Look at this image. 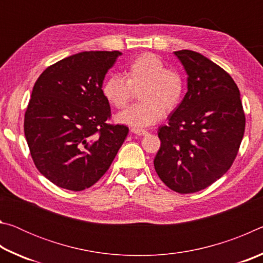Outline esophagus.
Segmentation results:
<instances>
[{
  "label": "esophagus",
  "mask_w": 263,
  "mask_h": 263,
  "mask_svg": "<svg viewBox=\"0 0 263 263\" xmlns=\"http://www.w3.org/2000/svg\"><path fill=\"white\" fill-rule=\"evenodd\" d=\"M133 133H136V135H138V136H146L147 135V131L146 130H144V128H132L131 130Z\"/></svg>",
  "instance_id": "1"
}]
</instances>
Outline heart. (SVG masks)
Returning a JSON list of instances; mask_svg holds the SVG:
<instances>
[{
	"instance_id": "b5f03b06",
	"label": "heart",
	"mask_w": 263,
	"mask_h": 263,
	"mask_svg": "<svg viewBox=\"0 0 263 263\" xmlns=\"http://www.w3.org/2000/svg\"><path fill=\"white\" fill-rule=\"evenodd\" d=\"M138 102L117 121L133 127H144L157 123L164 112L179 108L185 92V79L181 72L167 68L166 62L154 53H142L126 66L125 77L111 74L102 84V92L117 110L125 109L135 99Z\"/></svg>"
}]
</instances>
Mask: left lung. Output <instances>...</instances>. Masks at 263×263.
<instances>
[{
	"mask_svg": "<svg viewBox=\"0 0 263 263\" xmlns=\"http://www.w3.org/2000/svg\"><path fill=\"white\" fill-rule=\"evenodd\" d=\"M188 73V91L167 125L154 168L169 189L197 193L225 174L241 144L246 118L232 77L197 52H174Z\"/></svg>",
	"mask_w": 263,
	"mask_h": 263,
	"instance_id": "8db88e82",
	"label": "left lung"
}]
</instances>
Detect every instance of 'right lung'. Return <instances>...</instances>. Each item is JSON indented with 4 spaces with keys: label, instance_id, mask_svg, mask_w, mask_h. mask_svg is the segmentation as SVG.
Segmentation results:
<instances>
[{
    "label": "right lung",
    "instance_id": "1",
    "mask_svg": "<svg viewBox=\"0 0 263 263\" xmlns=\"http://www.w3.org/2000/svg\"><path fill=\"white\" fill-rule=\"evenodd\" d=\"M119 51H89L65 58L35 81L24 116V135L41 174L60 188H90L112 163L128 133L109 124L102 92Z\"/></svg>",
    "mask_w": 263,
    "mask_h": 263
}]
</instances>
